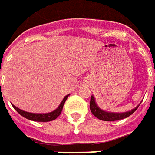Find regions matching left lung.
<instances>
[{
    "label": "left lung",
    "instance_id": "obj_1",
    "mask_svg": "<svg viewBox=\"0 0 155 155\" xmlns=\"http://www.w3.org/2000/svg\"><path fill=\"white\" fill-rule=\"evenodd\" d=\"M139 105L137 107H135L132 110L128 111V112H123V113L107 112V111H104V110H101L99 108L98 106H97V103H96V101H95L94 97L91 96V103H90V109H91V113H92L93 115L96 116L97 118H98L99 120L107 121V122H113V121H117V120H122V119L127 118L129 116H131L134 111L137 110V108L139 107Z\"/></svg>",
    "mask_w": 155,
    "mask_h": 155
}]
</instances>
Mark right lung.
<instances>
[{
    "mask_svg": "<svg viewBox=\"0 0 155 155\" xmlns=\"http://www.w3.org/2000/svg\"><path fill=\"white\" fill-rule=\"evenodd\" d=\"M69 97V95L65 96L63 101L61 102V104H59V106L57 108L56 110L51 111L50 113H45V114H39V113H30V112H27V111H24V110H21L19 108H17L16 106L13 105L14 109H15L21 116L23 117L27 118L28 120H31V121H34V122H51L55 120L58 116L61 114L63 110V106L65 103L66 99Z\"/></svg>",
    "mask_w": 155,
    "mask_h": 155,
    "instance_id": "obj_1",
    "label": "right lung"
}]
</instances>
